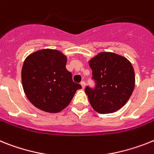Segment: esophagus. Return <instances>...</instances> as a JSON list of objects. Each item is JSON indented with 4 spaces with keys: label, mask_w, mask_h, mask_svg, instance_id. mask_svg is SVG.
I'll use <instances>...</instances> for the list:
<instances>
[{
    "label": "esophagus",
    "mask_w": 154,
    "mask_h": 154,
    "mask_svg": "<svg viewBox=\"0 0 154 154\" xmlns=\"http://www.w3.org/2000/svg\"><path fill=\"white\" fill-rule=\"evenodd\" d=\"M81 87H82V88H85L86 84H85V81H81Z\"/></svg>",
    "instance_id": "34e87169"
}]
</instances>
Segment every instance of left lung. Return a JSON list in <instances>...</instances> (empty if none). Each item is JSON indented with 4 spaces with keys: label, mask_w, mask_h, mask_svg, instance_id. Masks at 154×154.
Here are the masks:
<instances>
[{
    "label": "left lung",
    "mask_w": 154,
    "mask_h": 154,
    "mask_svg": "<svg viewBox=\"0 0 154 154\" xmlns=\"http://www.w3.org/2000/svg\"><path fill=\"white\" fill-rule=\"evenodd\" d=\"M95 86L85 88L92 108L99 113L116 112L125 105L135 88V72L126 58L101 52L89 61Z\"/></svg>",
    "instance_id": "left-lung-1"
}]
</instances>
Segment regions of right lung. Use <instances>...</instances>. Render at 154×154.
Returning <instances> with one entry per match:
<instances>
[{"instance_id":"1","label":"right lung","mask_w":154,"mask_h":154,"mask_svg":"<svg viewBox=\"0 0 154 154\" xmlns=\"http://www.w3.org/2000/svg\"><path fill=\"white\" fill-rule=\"evenodd\" d=\"M66 56L57 50L32 53L22 68V83L27 99L41 110L59 113L69 105L81 85L73 82L66 68Z\"/></svg>"}]
</instances>
